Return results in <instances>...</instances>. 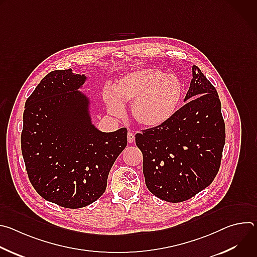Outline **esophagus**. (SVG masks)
Returning <instances> with one entry per match:
<instances>
[{
    "label": "esophagus",
    "instance_id": "esophagus-1",
    "mask_svg": "<svg viewBox=\"0 0 257 257\" xmlns=\"http://www.w3.org/2000/svg\"><path fill=\"white\" fill-rule=\"evenodd\" d=\"M127 140H128L129 143L134 142V140H135V135H134V133L128 132V134H127Z\"/></svg>",
    "mask_w": 257,
    "mask_h": 257
}]
</instances>
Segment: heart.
<instances>
[{"label": "heart", "instance_id": "obj_1", "mask_svg": "<svg viewBox=\"0 0 257 257\" xmlns=\"http://www.w3.org/2000/svg\"><path fill=\"white\" fill-rule=\"evenodd\" d=\"M184 95L179 77L160 69L145 68L121 77L115 90L106 89L103 98L111 114L121 116L124 102H131L133 120L146 128L166 123L178 109Z\"/></svg>", "mask_w": 257, "mask_h": 257}]
</instances>
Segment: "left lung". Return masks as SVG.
Returning <instances> with one entry per match:
<instances>
[{"mask_svg":"<svg viewBox=\"0 0 257 257\" xmlns=\"http://www.w3.org/2000/svg\"><path fill=\"white\" fill-rule=\"evenodd\" d=\"M184 101L163 125L135 135L149 190L169 202L185 201L211 184L226 141L222 104L197 66Z\"/></svg>","mask_w":257,"mask_h":257,"instance_id":"1","label":"left lung"}]
</instances>
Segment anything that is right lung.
Here are the masks:
<instances>
[{"label": "right lung", "mask_w": 257, "mask_h": 257, "mask_svg": "<svg viewBox=\"0 0 257 257\" xmlns=\"http://www.w3.org/2000/svg\"><path fill=\"white\" fill-rule=\"evenodd\" d=\"M84 74L46 75L25 101L21 152L29 181L43 198L80 208L105 191L107 176L127 145V129L101 132L91 122Z\"/></svg>", "instance_id": "obj_1"}]
</instances>
